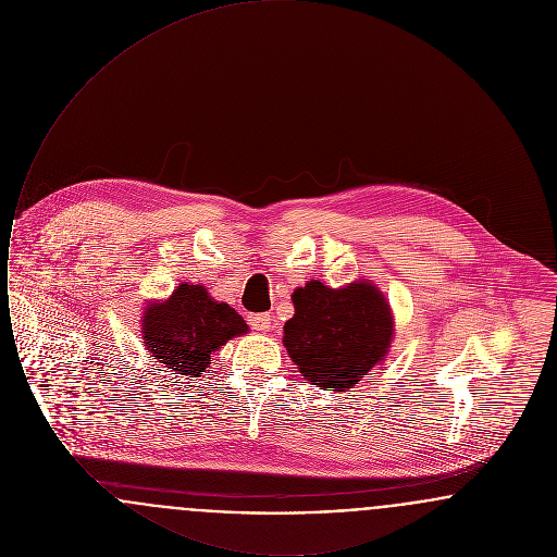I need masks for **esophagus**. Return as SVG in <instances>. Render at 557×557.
<instances>
[{
  "instance_id": "1",
  "label": "esophagus",
  "mask_w": 557,
  "mask_h": 557,
  "mask_svg": "<svg viewBox=\"0 0 557 557\" xmlns=\"http://www.w3.org/2000/svg\"><path fill=\"white\" fill-rule=\"evenodd\" d=\"M250 327L257 332H269L271 330V315L269 313H259L250 318Z\"/></svg>"
}]
</instances>
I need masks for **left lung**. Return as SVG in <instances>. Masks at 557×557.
Instances as JSON below:
<instances>
[{"label":"left lung","instance_id":"8db88e82","mask_svg":"<svg viewBox=\"0 0 557 557\" xmlns=\"http://www.w3.org/2000/svg\"><path fill=\"white\" fill-rule=\"evenodd\" d=\"M292 302L284 346L313 384L343 393L384 359L393 318L382 292L368 282L332 290L313 280L294 290Z\"/></svg>","mask_w":557,"mask_h":557}]
</instances>
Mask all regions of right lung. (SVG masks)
I'll use <instances>...</instances> for the list:
<instances>
[{
    "mask_svg": "<svg viewBox=\"0 0 557 557\" xmlns=\"http://www.w3.org/2000/svg\"><path fill=\"white\" fill-rule=\"evenodd\" d=\"M141 330L146 348L166 370L198 377L211 368L212 352L248 325L202 286L182 284L166 302L148 307Z\"/></svg>",
    "mask_w": 557,
    "mask_h": 557,
    "instance_id": "right-lung-1",
    "label": "right lung"
}]
</instances>
